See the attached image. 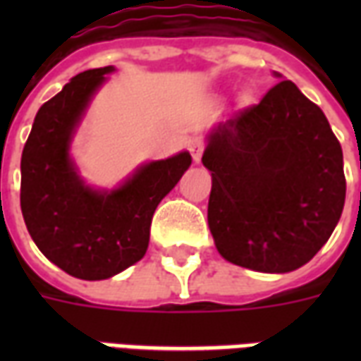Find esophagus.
<instances>
[{"mask_svg":"<svg viewBox=\"0 0 361 361\" xmlns=\"http://www.w3.org/2000/svg\"><path fill=\"white\" fill-rule=\"evenodd\" d=\"M189 150H191V157H193V160H195V162H199V160H201V157H203V150H204L203 139H201V137L191 139V142H189Z\"/></svg>","mask_w":361,"mask_h":361,"instance_id":"34e87169","label":"esophagus"}]
</instances>
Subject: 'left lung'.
Instances as JSON below:
<instances>
[{"label": "left lung", "instance_id": "obj_1", "mask_svg": "<svg viewBox=\"0 0 361 361\" xmlns=\"http://www.w3.org/2000/svg\"><path fill=\"white\" fill-rule=\"evenodd\" d=\"M209 228L222 257L259 272L305 265L333 234L346 197L338 139L292 81L240 108L209 137Z\"/></svg>", "mask_w": 361, "mask_h": 361}]
</instances>
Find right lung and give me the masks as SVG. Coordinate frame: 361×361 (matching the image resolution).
<instances>
[{"label": "right lung", "instance_id": "right-lung-1", "mask_svg": "<svg viewBox=\"0 0 361 361\" xmlns=\"http://www.w3.org/2000/svg\"><path fill=\"white\" fill-rule=\"evenodd\" d=\"M114 67L79 73L42 104L20 158V209L28 234L61 271L104 280L137 263L150 224L191 164L189 152L142 166L111 193L85 188L69 160V141L90 96Z\"/></svg>", "mask_w": 361, "mask_h": 361}]
</instances>
